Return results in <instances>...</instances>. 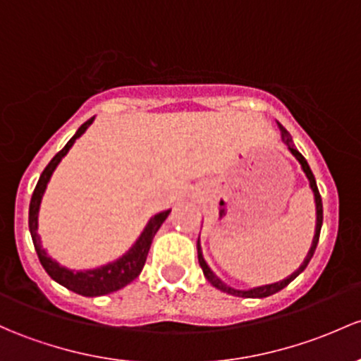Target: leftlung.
<instances>
[{"instance_id":"obj_1","label":"left lung","mask_w":361,"mask_h":361,"mask_svg":"<svg viewBox=\"0 0 361 361\" xmlns=\"http://www.w3.org/2000/svg\"><path fill=\"white\" fill-rule=\"evenodd\" d=\"M279 128H280V133H282V142L286 143L287 149H289L290 154L294 155L295 161H298L299 164H301L302 173H305V174H306V178H308V181H310V188H311V192H313V197H314V206H317V226H314V237H313V242H311V247H310V250H308V254H306L305 261H302L301 267H299L298 270H295L294 273H292V275L287 276V279L280 280V282L268 283V286L252 287V289H245V290H244V289H233V287L226 286V283L223 282V280L219 279V276L216 275V273L211 270L209 264L206 263V259H204V256H202V247H200V237H199V240H197V256H199V264H200V268H202L204 276H206V279H207V282H209L212 287H216V289H219V290L226 292V294L237 295V298H257V299H261V298H268V295L276 294V292L282 290L283 287L289 286V283L292 282V280H294L295 276L299 275V273H302V271L306 270V267H308V263L311 261V257H313L314 249H317V245H318V238H320L322 223H324V206H322V197H320V192H318L317 180H314L313 173H311V169H310V166H308V161H306V159L302 157L301 154H299V150L295 149L294 142H292L290 133L287 131L286 128L282 126V124H279Z\"/></svg>"}]
</instances>
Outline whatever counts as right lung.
<instances>
[{
    "mask_svg": "<svg viewBox=\"0 0 361 361\" xmlns=\"http://www.w3.org/2000/svg\"><path fill=\"white\" fill-rule=\"evenodd\" d=\"M93 119L94 117L86 121V123L75 131V135L67 142V145L63 147V149L51 159L50 164L44 168L36 188H34L32 199H30L29 204V231L30 237H32L34 249H36L37 257H39L41 267L44 268V271H47L56 283H60V286H63L66 289L75 292V294L86 295V298H97V295H105L123 289V287L131 283L133 280L142 273L143 267H145L147 254H149L150 250L152 240H154L155 233H157V230L161 228V225L166 221V218H168L171 212V209H168L152 216L149 223L145 225V228L140 233V237L136 238L135 244L130 247V250H126V252L121 257H117L116 261L102 264V267L98 268H91V270H69V268L62 267V264L56 263L55 259H51V257L48 256V252L43 249V245H41L39 235H37V214H39L41 200H43L44 190H47L48 181H50L53 171L56 169L60 161L66 157L67 152H69L71 147L75 143V140L91 126Z\"/></svg>",
    "mask_w": 361,
    "mask_h": 361,
    "instance_id": "1",
    "label": "right lung"
}]
</instances>
